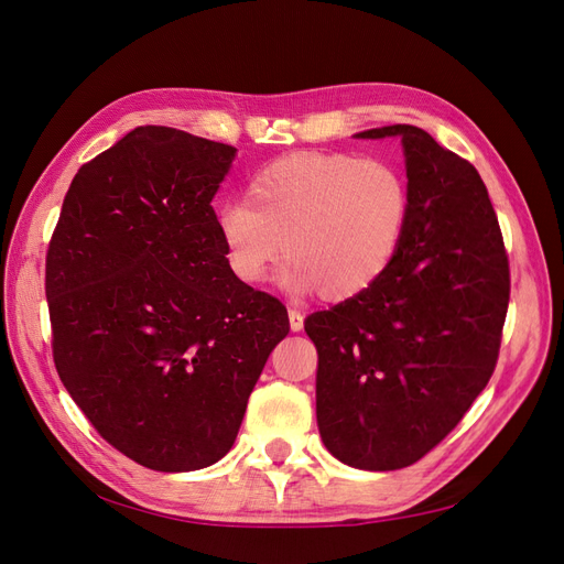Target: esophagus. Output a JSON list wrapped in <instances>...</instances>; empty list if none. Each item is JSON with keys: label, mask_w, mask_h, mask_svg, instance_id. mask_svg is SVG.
Listing matches in <instances>:
<instances>
[{"label": "esophagus", "mask_w": 564, "mask_h": 564, "mask_svg": "<svg viewBox=\"0 0 564 564\" xmlns=\"http://www.w3.org/2000/svg\"><path fill=\"white\" fill-rule=\"evenodd\" d=\"M289 327L292 332H301L303 329V313L296 308H289Z\"/></svg>", "instance_id": "esophagus-1"}]
</instances>
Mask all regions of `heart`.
I'll return each mask as SVG.
<instances>
[{
  "label": "heart",
  "mask_w": 564,
  "mask_h": 564,
  "mask_svg": "<svg viewBox=\"0 0 564 564\" xmlns=\"http://www.w3.org/2000/svg\"><path fill=\"white\" fill-rule=\"evenodd\" d=\"M247 202L218 209L216 228L232 275L268 278L280 256L284 282L346 301L395 259L409 220V187L395 166L346 152H296L256 174Z\"/></svg>",
  "instance_id": "obj_1"
}]
</instances>
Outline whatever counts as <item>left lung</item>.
Returning <instances> with one entry per match:
<instances>
[{
    "mask_svg": "<svg viewBox=\"0 0 564 564\" xmlns=\"http://www.w3.org/2000/svg\"><path fill=\"white\" fill-rule=\"evenodd\" d=\"M400 135L409 220L395 259L365 292L305 319L317 348L324 447L362 470L416 464L485 390L499 360L510 268L475 166L412 124Z\"/></svg>",
    "mask_w": 564,
    "mask_h": 564,
    "instance_id": "1",
    "label": "left lung"
}]
</instances>
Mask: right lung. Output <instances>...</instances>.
I'll use <instances>...</instances> for the list:
<instances>
[{
    "instance_id": "add662e5",
    "label": "right lung",
    "mask_w": 564,
    "mask_h": 564,
    "mask_svg": "<svg viewBox=\"0 0 564 564\" xmlns=\"http://www.w3.org/2000/svg\"><path fill=\"white\" fill-rule=\"evenodd\" d=\"M235 148L139 127L82 164L46 249L51 350L98 435L135 464L224 458L268 355L280 299L232 275L212 199Z\"/></svg>"
}]
</instances>
